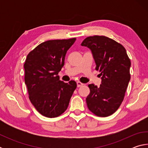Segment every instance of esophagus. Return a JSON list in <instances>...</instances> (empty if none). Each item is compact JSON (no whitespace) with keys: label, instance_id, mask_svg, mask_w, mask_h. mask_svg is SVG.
Listing matches in <instances>:
<instances>
[{"label":"esophagus","instance_id":"34e87169","mask_svg":"<svg viewBox=\"0 0 148 148\" xmlns=\"http://www.w3.org/2000/svg\"><path fill=\"white\" fill-rule=\"evenodd\" d=\"M83 85H84V84L81 83V82H77V86L78 87H82V86H83Z\"/></svg>","mask_w":148,"mask_h":148}]
</instances>
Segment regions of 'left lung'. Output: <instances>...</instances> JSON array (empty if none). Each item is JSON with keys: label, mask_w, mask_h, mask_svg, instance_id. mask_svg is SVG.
Returning a JSON list of instances; mask_svg holds the SVG:
<instances>
[{"label": "left lung", "mask_w": 148, "mask_h": 148, "mask_svg": "<svg viewBox=\"0 0 148 148\" xmlns=\"http://www.w3.org/2000/svg\"><path fill=\"white\" fill-rule=\"evenodd\" d=\"M91 49L102 82L100 87L89 84L86 102L89 110L99 117L113 114L123 101L131 79V61L121 44L104 36L86 38L81 44Z\"/></svg>", "instance_id": "obj_1"}]
</instances>
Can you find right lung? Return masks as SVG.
<instances>
[{
    "label": "right lung",
    "mask_w": 148,
    "mask_h": 148,
    "mask_svg": "<svg viewBox=\"0 0 148 148\" xmlns=\"http://www.w3.org/2000/svg\"><path fill=\"white\" fill-rule=\"evenodd\" d=\"M76 40H47L27 55L25 82L30 101L42 116L58 117L68 108L77 84L73 80L69 83L61 81L58 73L64 66L67 51Z\"/></svg>",
    "instance_id": "right-lung-1"
}]
</instances>
